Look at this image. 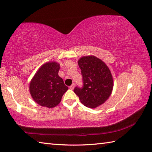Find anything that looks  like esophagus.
<instances>
[{"label": "esophagus", "mask_w": 152, "mask_h": 152, "mask_svg": "<svg viewBox=\"0 0 152 152\" xmlns=\"http://www.w3.org/2000/svg\"><path fill=\"white\" fill-rule=\"evenodd\" d=\"M74 86H75V84H72V85L70 86V90H73L74 88Z\"/></svg>", "instance_id": "esophagus-1"}]
</instances>
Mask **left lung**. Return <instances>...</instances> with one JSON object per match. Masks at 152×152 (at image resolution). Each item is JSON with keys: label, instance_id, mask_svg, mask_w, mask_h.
I'll return each instance as SVG.
<instances>
[{"label": "left lung", "instance_id": "left-lung-1", "mask_svg": "<svg viewBox=\"0 0 152 152\" xmlns=\"http://www.w3.org/2000/svg\"><path fill=\"white\" fill-rule=\"evenodd\" d=\"M82 76V88L74 92L85 106L95 108L105 102L113 89V78L108 67L94 56H84L78 60Z\"/></svg>", "mask_w": 152, "mask_h": 152}]
</instances>
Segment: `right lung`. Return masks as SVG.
<instances>
[{
  "instance_id": "1",
  "label": "right lung",
  "mask_w": 152,
  "mask_h": 152,
  "mask_svg": "<svg viewBox=\"0 0 152 152\" xmlns=\"http://www.w3.org/2000/svg\"><path fill=\"white\" fill-rule=\"evenodd\" d=\"M60 65L55 62L46 63L40 68L30 84V92L38 104L54 107L58 104L68 88L58 76Z\"/></svg>"
}]
</instances>
